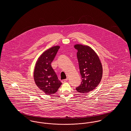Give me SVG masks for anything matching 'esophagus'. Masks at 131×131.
I'll list each match as a JSON object with an SVG mask.
<instances>
[{"mask_svg": "<svg viewBox=\"0 0 131 131\" xmlns=\"http://www.w3.org/2000/svg\"><path fill=\"white\" fill-rule=\"evenodd\" d=\"M68 81V79H65V80H63L62 81V83H65V82H66L67 81Z\"/></svg>", "mask_w": 131, "mask_h": 131, "instance_id": "1", "label": "esophagus"}]
</instances>
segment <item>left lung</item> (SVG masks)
<instances>
[{
  "label": "left lung",
  "mask_w": 131,
  "mask_h": 131,
  "mask_svg": "<svg viewBox=\"0 0 131 131\" xmlns=\"http://www.w3.org/2000/svg\"><path fill=\"white\" fill-rule=\"evenodd\" d=\"M81 75V84L76 88L78 92L86 94L94 90L100 83L103 67L100 58L90 47L81 44L74 45Z\"/></svg>",
  "instance_id": "left-lung-1"
}]
</instances>
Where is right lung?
Here are the masks:
<instances>
[{"instance_id": "obj_1", "label": "right lung", "mask_w": 131, "mask_h": 131, "mask_svg": "<svg viewBox=\"0 0 131 131\" xmlns=\"http://www.w3.org/2000/svg\"><path fill=\"white\" fill-rule=\"evenodd\" d=\"M59 48V46H56L46 50L38 57L35 65V83L46 95L55 93L62 84L51 65Z\"/></svg>"}]
</instances>
